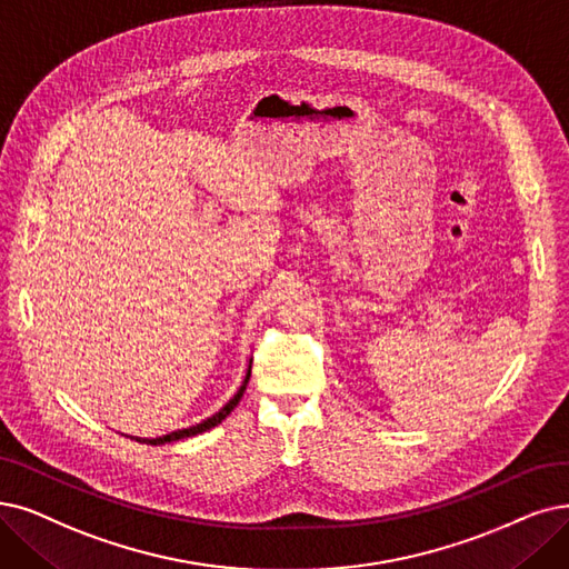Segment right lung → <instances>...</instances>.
Instances as JSON below:
<instances>
[{
    "label": "right lung",
    "instance_id": "obj_1",
    "mask_svg": "<svg viewBox=\"0 0 569 569\" xmlns=\"http://www.w3.org/2000/svg\"><path fill=\"white\" fill-rule=\"evenodd\" d=\"M249 373H252V367H247V373H244V380H242V385L238 388V392L226 401L219 411L214 413V416H210L208 420H202V422H196V425H191V427H184V429H174V431H168V435H163V437H156V439H140V437H132V439H138V441H142V443H151V446H161V443H170V441H179V439H187V437H196V435H202V431H208V429H212V427H217L221 420H226V416H229L233 408L238 406V401L242 399V395H244V390H247V382H249Z\"/></svg>",
    "mask_w": 569,
    "mask_h": 569
}]
</instances>
